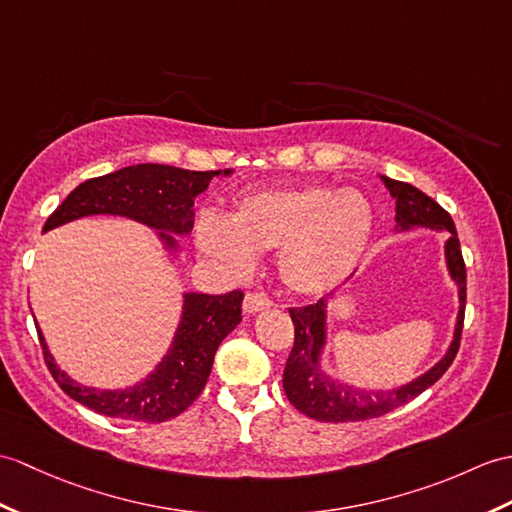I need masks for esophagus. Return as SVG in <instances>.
<instances>
[{
  "instance_id": "1",
  "label": "esophagus",
  "mask_w": 512,
  "mask_h": 512,
  "mask_svg": "<svg viewBox=\"0 0 512 512\" xmlns=\"http://www.w3.org/2000/svg\"><path fill=\"white\" fill-rule=\"evenodd\" d=\"M242 307H244L246 314H257V312L268 310V307H270V299H268L266 294H261V292H248V294L244 296Z\"/></svg>"
}]
</instances>
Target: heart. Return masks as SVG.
Instances as JSON below:
<instances>
[{"mask_svg": "<svg viewBox=\"0 0 512 512\" xmlns=\"http://www.w3.org/2000/svg\"><path fill=\"white\" fill-rule=\"evenodd\" d=\"M373 227V205L360 189L305 183L242 194L227 222L202 216L196 240L202 253L233 275H246L255 253L277 251L285 288L316 296L351 275L371 244Z\"/></svg>", "mask_w": 512, "mask_h": 512, "instance_id": "heart-1", "label": "heart"}]
</instances>
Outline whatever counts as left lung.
Masks as SVG:
<instances>
[{"label": "left lung", "instance_id": "obj_1", "mask_svg": "<svg viewBox=\"0 0 512 512\" xmlns=\"http://www.w3.org/2000/svg\"><path fill=\"white\" fill-rule=\"evenodd\" d=\"M379 178L384 181L390 196L395 198L397 233L412 231L417 227L447 233L445 264L451 281H454L458 288L460 303L454 327V340H451L443 358L438 360L430 371H425L417 379H412V382L392 390H366L353 384L338 382V379L325 373L323 351L327 344V296L314 305L292 307L290 316L294 323V347L288 355V362H285L283 390L296 410L316 421L347 423L382 417V414L403 406V403H408L410 399L421 395L423 390L436 384L451 366V362H454L460 347L467 303V268L465 259H462L454 220H451L449 213L438 205L436 200L425 196L421 189L412 187L410 183L392 181L388 176Z\"/></svg>", "mask_w": 512, "mask_h": 512}]
</instances>
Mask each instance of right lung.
<instances>
[{"mask_svg":"<svg viewBox=\"0 0 512 512\" xmlns=\"http://www.w3.org/2000/svg\"><path fill=\"white\" fill-rule=\"evenodd\" d=\"M231 172H192L172 165L139 163L89 178L47 218L43 233L87 216H122L157 231L163 246L176 255V235H189L194 227L196 196L205 192L211 178ZM242 299L240 290L229 294L185 292L181 320L168 353L152 373L126 388H91L71 379L47 349L39 325L37 331L45 364L71 399L104 417L161 423L185 412L205 388L220 342L240 325Z\"/></svg>","mask_w":512,"mask_h":512,"instance_id":"1","label":"right lung"}]
</instances>
